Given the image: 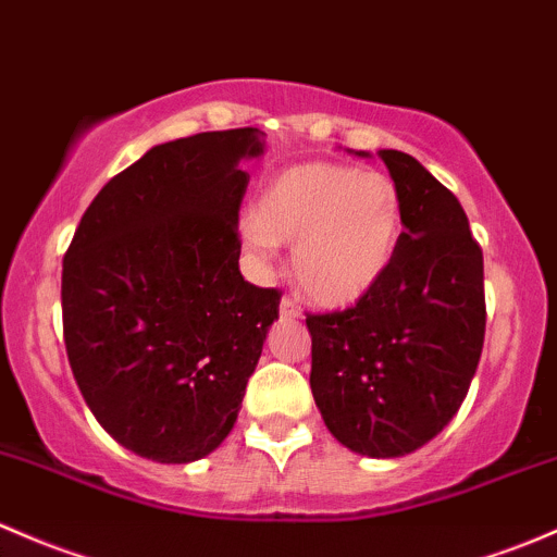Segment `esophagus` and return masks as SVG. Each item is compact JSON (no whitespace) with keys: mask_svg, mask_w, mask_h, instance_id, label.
<instances>
[{"mask_svg":"<svg viewBox=\"0 0 557 557\" xmlns=\"http://www.w3.org/2000/svg\"><path fill=\"white\" fill-rule=\"evenodd\" d=\"M280 314H285V318L301 320V307H298L294 298H283V301H280Z\"/></svg>","mask_w":557,"mask_h":557,"instance_id":"34e87169","label":"esophagus"}]
</instances>
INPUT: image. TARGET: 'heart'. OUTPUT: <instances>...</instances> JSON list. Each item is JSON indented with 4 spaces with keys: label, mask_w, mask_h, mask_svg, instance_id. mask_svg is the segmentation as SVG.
<instances>
[{
    "label": "heart",
    "mask_w": 557,
    "mask_h": 557,
    "mask_svg": "<svg viewBox=\"0 0 557 557\" xmlns=\"http://www.w3.org/2000/svg\"><path fill=\"white\" fill-rule=\"evenodd\" d=\"M403 232V197L379 171L342 162H307L263 184L243 243L259 259L294 245L301 294L325 309L362 301L386 274Z\"/></svg>",
    "instance_id": "heart-1"
}]
</instances>
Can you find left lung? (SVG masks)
I'll return each instance as SVG.
<instances>
[{
  "label": "left lung",
  "instance_id": "left-lung-1",
  "mask_svg": "<svg viewBox=\"0 0 557 557\" xmlns=\"http://www.w3.org/2000/svg\"><path fill=\"white\" fill-rule=\"evenodd\" d=\"M379 157L400 189L406 232L362 301L307 318L309 384L342 446L397 459L441 435L475 376L485 336L483 250L465 208L419 160L395 149Z\"/></svg>",
  "mask_w": 557,
  "mask_h": 557
}]
</instances>
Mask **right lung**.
<instances>
[{"label": "right lung", "instance_id": "add662e5", "mask_svg": "<svg viewBox=\"0 0 557 557\" xmlns=\"http://www.w3.org/2000/svg\"><path fill=\"white\" fill-rule=\"evenodd\" d=\"M256 127L157 144L109 181L63 256V342L120 446L189 465L224 443L277 320L280 290L239 274Z\"/></svg>", "mask_w": 557, "mask_h": 557}]
</instances>
